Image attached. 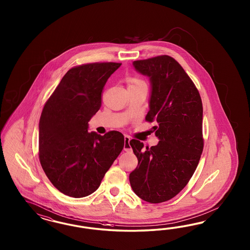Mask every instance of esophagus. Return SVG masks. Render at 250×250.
I'll return each instance as SVG.
<instances>
[{
    "label": "esophagus",
    "instance_id": "34e87169",
    "mask_svg": "<svg viewBox=\"0 0 250 250\" xmlns=\"http://www.w3.org/2000/svg\"><path fill=\"white\" fill-rule=\"evenodd\" d=\"M130 137L128 136H125V145H124V150L126 152H132V147L129 144Z\"/></svg>",
    "mask_w": 250,
    "mask_h": 250
}]
</instances>
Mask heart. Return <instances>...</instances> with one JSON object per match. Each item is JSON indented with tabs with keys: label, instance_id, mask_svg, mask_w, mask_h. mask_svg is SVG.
<instances>
[{
	"label": "heart",
	"instance_id": "heart-1",
	"mask_svg": "<svg viewBox=\"0 0 250 250\" xmlns=\"http://www.w3.org/2000/svg\"><path fill=\"white\" fill-rule=\"evenodd\" d=\"M127 83H128V87H132V86H136V85H139V84L145 83L144 82L138 78H129L127 80Z\"/></svg>",
	"mask_w": 250,
	"mask_h": 250
}]
</instances>
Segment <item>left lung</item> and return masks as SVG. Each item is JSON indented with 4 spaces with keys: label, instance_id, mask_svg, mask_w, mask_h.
I'll return each instance as SVG.
<instances>
[{
    "label": "left lung",
    "instance_id": "1",
    "mask_svg": "<svg viewBox=\"0 0 250 250\" xmlns=\"http://www.w3.org/2000/svg\"><path fill=\"white\" fill-rule=\"evenodd\" d=\"M137 71L150 78L149 111L159 144L151 147L130 141L138 165L129 175L142 200L160 204L176 196L189 182L204 149L203 104L195 84L180 63L162 55L134 61Z\"/></svg>",
    "mask_w": 250,
    "mask_h": 250
}]
</instances>
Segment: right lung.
I'll list each match as a JSON object with an SVG mask.
<instances>
[{
  "instance_id": "1",
  "label": "right lung",
  "mask_w": 250,
  "mask_h": 250,
  "mask_svg": "<svg viewBox=\"0 0 250 250\" xmlns=\"http://www.w3.org/2000/svg\"><path fill=\"white\" fill-rule=\"evenodd\" d=\"M95 62L70 68L45 102L39 121L38 156L46 177L68 196H88L121 153L118 131L104 136L88 132V123L102 105L109 77L121 66Z\"/></svg>"
}]
</instances>
